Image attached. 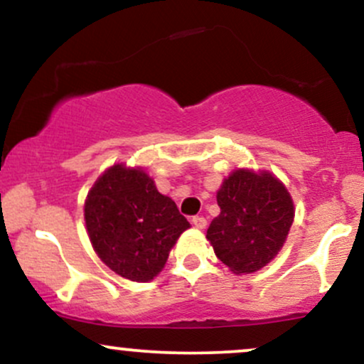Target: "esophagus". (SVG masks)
<instances>
[{"label": "esophagus", "mask_w": 364, "mask_h": 364, "mask_svg": "<svg viewBox=\"0 0 364 364\" xmlns=\"http://www.w3.org/2000/svg\"><path fill=\"white\" fill-rule=\"evenodd\" d=\"M191 223H193L196 229H205V225H207L205 217H202V215H195L193 219H191Z\"/></svg>", "instance_id": "34e87169"}]
</instances>
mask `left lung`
<instances>
[{"label": "left lung", "instance_id": "obj_1", "mask_svg": "<svg viewBox=\"0 0 364 364\" xmlns=\"http://www.w3.org/2000/svg\"><path fill=\"white\" fill-rule=\"evenodd\" d=\"M220 214L207 240L220 262L237 275L263 269L281 252L294 220V203L269 171L236 169L217 191Z\"/></svg>", "mask_w": 364, "mask_h": 364}]
</instances>
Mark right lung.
<instances>
[{"label":"right lung","mask_w":364,"mask_h":364,"mask_svg":"<svg viewBox=\"0 0 364 364\" xmlns=\"http://www.w3.org/2000/svg\"><path fill=\"white\" fill-rule=\"evenodd\" d=\"M92 248L107 267L133 282L164 269L178 237L190 228L169 196L141 168L114 164L90 188L83 207Z\"/></svg>","instance_id":"obj_1"}]
</instances>
